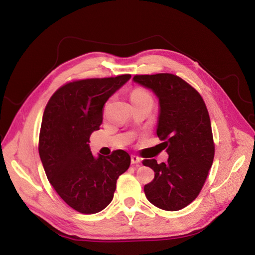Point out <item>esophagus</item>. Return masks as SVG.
I'll use <instances>...</instances> for the list:
<instances>
[{
  "mask_svg": "<svg viewBox=\"0 0 255 255\" xmlns=\"http://www.w3.org/2000/svg\"><path fill=\"white\" fill-rule=\"evenodd\" d=\"M141 163V158L137 155H131V164L132 165H139Z\"/></svg>",
  "mask_w": 255,
  "mask_h": 255,
  "instance_id": "esophagus-1",
  "label": "esophagus"
}]
</instances>
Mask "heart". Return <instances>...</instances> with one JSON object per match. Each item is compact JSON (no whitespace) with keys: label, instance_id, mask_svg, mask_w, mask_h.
Here are the masks:
<instances>
[{"label":"heart","instance_id":"heart-1","mask_svg":"<svg viewBox=\"0 0 255 255\" xmlns=\"http://www.w3.org/2000/svg\"><path fill=\"white\" fill-rule=\"evenodd\" d=\"M144 98H151L150 94L146 91L142 90V89H135L134 91L131 93V101L132 100H139V99H144Z\"/></svg>","mask_w":255,"mask_h":255}]
</instances>
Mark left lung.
<instances>
[{"label":"left lung","mask_w":255,"mask_h":255,"mask_svg":"<svg viewBox=\"0 0 255 255\" xmlns=\"http://www.w3.org/2000/svg\"><path fill=\"white\" fill-rule=\"evenodd\" d=\"M132 80L158 100L156 134L168 154L166 163L142 162L155 173L144 186L145 197L158 209L181 210L199 195L214 159L208 109L199 92L178 76L137 75Z\"/></svg>","instance_id":"left-lung-1"}]
</instances>
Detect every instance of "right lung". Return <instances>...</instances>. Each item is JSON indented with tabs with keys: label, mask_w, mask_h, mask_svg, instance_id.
<instances>
[{
	"label": "right lung",
	"mask_w": 255,
	"mask_h": 255,
	"mask_svg": "<svg viewBox=\"0 0 255 255\" xmlns=\"http://www.w3.org/2000/svg\"><path fill=\"white\" fill-rule=\"evenodd\" d=\"M131 78L78 80L61 87L46 104L39 154L50 183L70 208L82 214L102 211L113 200L116 181L129 168L126 151L93 156L89 138L103 122V106Z\"/></svg>",
	"instance_id": "right-lung-1"
}]
</instances>
